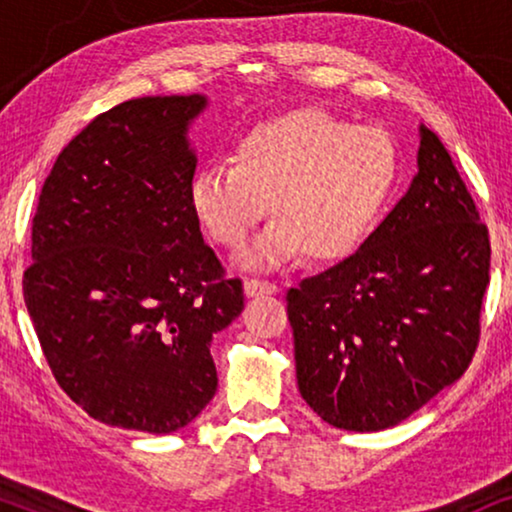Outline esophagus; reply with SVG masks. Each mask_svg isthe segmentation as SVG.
Listing matches in <instances>:
<instances>
[{"label":"esophagus","mask_w":512,"mask_h":512,"mask_svg":"<svg viewBox=\"0 0 512 512\" xmlns=\"http://www.w3.org/2000/svg\"><path fill=\"white\" fill-rule=\"evenodd\" d=\"M279 286L275 282H268V279H247L244 282V293L247 296H272V293H277Z\"/></svg>","instance_id":"obj_1"}]
</instances>
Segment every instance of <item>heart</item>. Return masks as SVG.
<instances>
[{
	"mask_svg": "<svg viewBox=\"0 0 512 512\" xmlns=\"http://www.w3.org/2000/svg\"><path fill=\"white\" fill-rule=\"evenodd\" d=\"M396 184L398 151L387 132L293 109L242 132L233 163L200 167L188 198L226 249L244 247L270 202L275 221L249 251L251 265H279L300 251L312 261H340L373 235Z\"/></svg>",
	"mask_w": 512,
	"mask_h": 512,
	"instance_id": "b5f03b06",
	"label": "heart"
}]
</instances>
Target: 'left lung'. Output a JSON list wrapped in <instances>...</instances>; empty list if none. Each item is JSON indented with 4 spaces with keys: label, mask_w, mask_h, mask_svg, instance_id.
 <instances>
[{
    "label": "left lung",
    "mask_w": 512,
    "mask_h": 512,
    "mask_svg": "<svg viewBox=\"0 0 512 512\" xmlns=\"http://www.w3.org/2000/svg\"><path fill=\"white\" fill-rule=\"evenodd\" d=\"M366 244L286 293L300 396L335 429L408 419L471 366L489 286V230L436 132Z\"/></svg>",
    "instance_id": "1"
}]
</instances>
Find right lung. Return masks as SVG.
<instances>
[{
	"mask_svg": "<svg viewBox=\"0 0 512 512\" xmlns=\"http://www.w3.org/2000/svg\"><path fill=\"white\" fill-rule=\"evenodd\" d=\"M202 95L137 97L55 160L32 219L27 312L60 389L109 426L172 433L216 394L209 345L244 307L200 233L188 123Z\"/></svg>",
	"mask_w": 512,
	"mask_h": 512,
	"instance_id": "obj_1",
	"label": "right lung"
}]
</instances>
